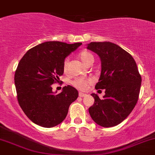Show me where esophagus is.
<instances>
[{
  "label": "esophagus",
  "instance_id": "esophagus-1",
  "mask_svg": "<svg viewBox=\"0 0 155 155\" xmlns=\"http://www.w3.org/2000/svg\"><path fill=\"white\" fill-rule=\"evenodd\" d=\"M79 96L80 97H86V96H87V94H84V93H82V92H79Z\"/></svg>",
  "mask_w": 155,
  "mask_h": 155
}]
</instances>
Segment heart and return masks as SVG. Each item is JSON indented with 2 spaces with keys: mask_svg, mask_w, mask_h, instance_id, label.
I'll return each mask as SVG.
<instances>
[{
  "mask_svg": "<svg viewBox=\"0 0 155 155\" xmlns=\"http://www.w3.org/2000/svg\"><path fill=\"white\" fill-rule=\"evenodd\" d=\"M79 58H80L81 61L84 63V64L88 66V65L92 64L94 62V56L89 53L88 51H82L79 53ZM68 59H66L64 62V71H66L68 69ZM93 80L89 78H78V79H75L74 80L72 81V84L76 88L79 89L81 91H84L88 87L90 84H92Z\"/></svg>",
  "mask_w": 155,
  "mask_h": 155,
  "instance_id": "b5f03b06",
  "label": "heart"
}]
</instances>
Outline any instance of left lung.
Wrapping results in <instances>:
<instances>
[{"mask_svg":"<svg viewBox=\"0 0 155 155\" xmlns=\"http://www.w3.org/2000/svg\"><path fill=\"white\" fill-rule=\"evenodd\" d=\"M87 49L98 55L101 74L97 90L105 89L103 99L96 94L89 114L97 124L105 128L121 123L137 102L142 79L133 57L116 44L91 42Z\"/></svg>","mask_w":155,"mask_h":155,"instance_id":"1","label":"left lung"}]
</instances>
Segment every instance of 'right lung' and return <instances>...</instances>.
Returning <instances> with one entry per match:
<instances>
[{
    "instance_id": "1",
    "label": "right lung",
    "mask_w": 155,
    "mask_h": 155,
    "mask_svg": "<svg viewBox=\"0 0 155 155\" xmlns=\"http://www.w3.org/2000/svg\"><path fill=\"white\" fill-rule=\"evenodd\" d=\"M80 45L82 43L44 42L29 50L19 61L15 73L18 101L35 124L45 128L60 124L71 104L77 99L79 93L72 86H64L56 94L51 85L64 73L65 58Z\"/></svg>"
}]
</instances>
